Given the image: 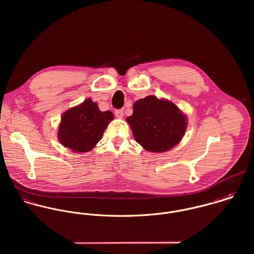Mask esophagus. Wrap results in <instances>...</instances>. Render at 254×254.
Here are the masks:
<instances>
[{
	"label": "esophagus",
	"mask_w": 254,
	"mask_h": 254,
	"mask_svg": "<svg viewBox=\"0 0 254 254\" xmlns=\"http://www.w3.org/2000/svg\"><path fill=\"white\" fill-rule=\"evenodd\" d=\"M114 114H115V116H116V117H118V118H122V117H123V115H124V109H116V110L114 111Z\"/></svg>",
	"instance_id": "obj_1"
}]
</instances>
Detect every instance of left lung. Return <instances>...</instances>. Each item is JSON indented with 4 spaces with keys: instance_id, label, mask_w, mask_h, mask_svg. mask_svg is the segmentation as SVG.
<instances>
[{
    "instance_id": "left-lung-1",
    "label": "left lung",
    "mask_w": 254,
    "mask_h": 254,
    "mask_svg": "<svg viewBox=\"0 0 254 254\" xmlns=\"http://www.w3.org/2000/svg\"><path fill=\"white\" fill-rule=\"evenodd\" d=\"M135 140L148 151H166L181 141L186 116L171 102L148 96L134 104L127 117Z\"/></svg>"
}]
</instances>
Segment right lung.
I'll return each mask as SVG.
<instances>
[{"mask_svg":"<svg viewBox=\"0 0 254 254\" xmlns=\"http://www.w3.org/2000/svg\"><path fill=\"white\" fill-rule=\"evenodd\" d=\"M111 111H101L98 105L87 99L80 106L67 110L62 117L59 140L73 151L91 150L102 139L109 121Z\"/></svg>","mask_w":254,"mask_h":254,"instance_id":"1","label":"right lung"}]
</instances>
